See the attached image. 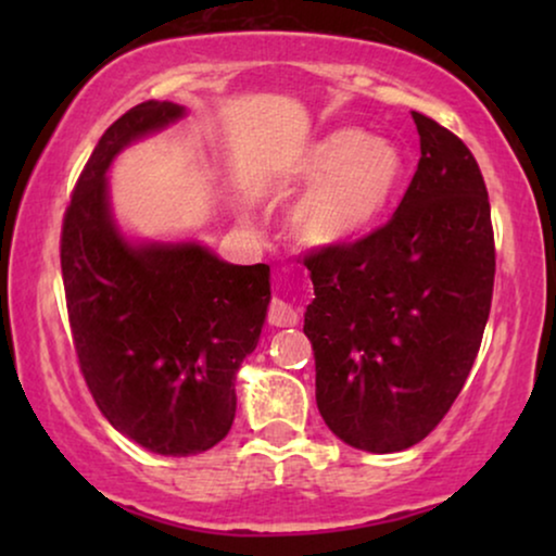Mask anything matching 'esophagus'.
I'll list each match as a JSON object with an SVG mask.
<instances>
[{
	"mask_svg": "<svg viewBox=\"0 0 556 556\" xmlns=\"http://www.w3.org/2000/svg\"><path fill=\"white\" fill-rule=\"evenodd\" d=\"M268 324L273 326H295L299 324V311L283 299H273L268 306Z\"/></svg>",
	"mask_w": 556,
	"mask_h": 556,
	"instance_id": "esophagus-1",
	"label": "esophagus"
}]
</instances>
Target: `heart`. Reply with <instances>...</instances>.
Here are the masks:
<instances>
[{
  "instance_id": "1",
  "label": "heart",
  "mask_w": 556,
  "mask_h": 556,
  "mask_svg": "<svg viewBox=\"0 0 556 556\" xmlns=\"http://www.w3.org/2000/svg\"><path fill=\"white\" fill-rule=\"evenodd\" d=\"M405 151L384 136L337 128L291 159L286 179L308 189L291 212L293 238L311 250H337L387 217L405 179Z\"/></svg>"
}]
</instances>
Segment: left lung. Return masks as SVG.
<instances>
[{"label":"left lung","mask_w":556,"mask_h":556,"mask_svg":"<svg viewBox=\"0 0 556 556\" xmlns=\"http://www.w3.org/2000/svg\"><path fill=\"white\" fill-rule=\"evenodd\" d=\"M413 121L420 162L390 223L303 261L318 413L367 453L405 451L443 420L481 349L496 273L473 154L422 113Z\"/></svg>","instance_id":"obj_1"}]
</instances>
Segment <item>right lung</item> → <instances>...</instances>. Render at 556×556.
I'll return each mask as SVG.
<instances>
[{"instance_id":"add662e5","label":"right lung","mask_w":556,"mask_h":556,"mask_svg":"<svg viewBox=\"0 0 556 556\" xmlns=\"http://www.w3.org/2000/svg\"><path fill=\"white\" fill-rule=\"evenodd\" d=\"M185 116V105L147 101L111 124L60 238L73 344L98 409L121 435L174 458L210 451L230 432L235 375L270 303L265 263H225L197 240H131L113 217V159Z\"/></svg>"}]
</instances>
